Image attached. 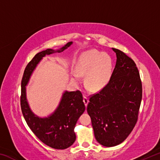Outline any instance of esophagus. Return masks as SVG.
<instances>
[{"instance_id":"34e87169","label":"esophagus","mask_w":160,"mask_h":160,"mask_svg":"<svg viewBox=\"0 0 160 160\" xmlns=\"http://www.w3.org/2000/svg\"><path fill=\"white\" fill-rule=\"evenodd\" d=\"M83 102H84V103H85V107H87V105H88V102H89L88 97H85V96H84V97H83Z\"/></svg>"}]
</instances>
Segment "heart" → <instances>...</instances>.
Segmentation results:
<instances>
[{
  "label": "heart",
  "instance_id": "b5f03b06",
  "mask_svg": "<svg viewBox=\"0 0 160 160\" xmlns=\"http://www.w3.org/2000/svg\"><path fill=\"white\" fill-rule=\"evenodd\" d=\"M113 61L107 53L95 50L88 51L78 58L75 70L72 72V80L78 82L80 75H85V82L91 90H101L107 85L112 76Z\"/></svg>",
  "mask_w": 160,
  "mask_h": 160
}]
</instances>
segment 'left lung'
Masks as SVG:
<instances>
[{
    "label": "left lung",
    "instance_id": "left-lung-1",
    "mask_svg": "<svg viewBox=\"0 0 160 160\" xmlns=\"http://www.w3.org/2000/svg\"><path fill=\"white\" fill-rule=\"evenodd\" d=\"M116 63L107 85L90 97L87 111L97 142L113 147L123 142L138 118L142 88L134 61L118 49Z\"/></svg>",
    "mask_w": 160,
    "mask_h": 160
}]
</instances>
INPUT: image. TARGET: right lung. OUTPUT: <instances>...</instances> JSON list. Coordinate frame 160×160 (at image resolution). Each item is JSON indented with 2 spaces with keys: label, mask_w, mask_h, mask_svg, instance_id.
<instances>
[{
  "label": "right lung",
  "mask_w": 160,
  "mask_h": 160,
  "mask_svg": "<svg viewBox=\"0 0 160 160\" xmlns=\"http://www.w3.org/2000/svg\"><path fill=\"white\" fill-rule=\"evenodd\" d=\"M72 44V42H70L58 50L48 48L37 53L27 65L21 82V110L27 124L42 142L57 150L69 148L76 139L74 132L75 124L85 110L82 94L79 90L66 91L55 112L47 118H40L35 115L29 107L26 98L25 86L28 85L33 70L43 57L63 51Z\"/></svg>",
  "instance_id": "add662e5"
}]
</instances>
